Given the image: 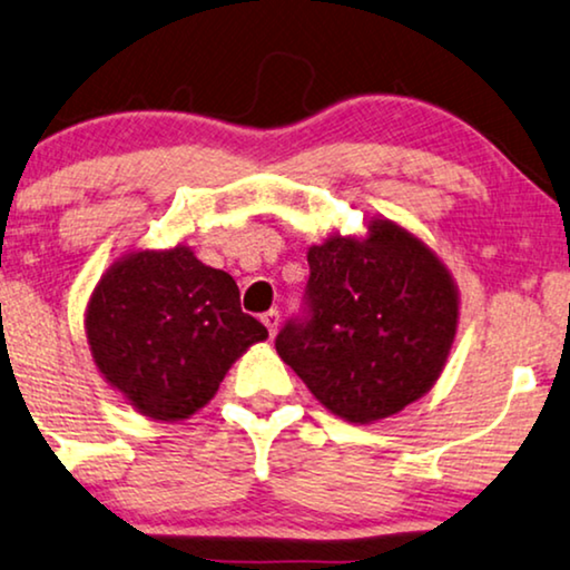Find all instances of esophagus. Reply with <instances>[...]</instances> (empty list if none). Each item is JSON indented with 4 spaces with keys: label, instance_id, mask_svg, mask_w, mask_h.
Wrapping results in <instances>:
<instances>
[{
    "label": "esophagus",
    "instance_id": "esophagus-1",
    "mask_svg": "<svg viewBox=\"0 0 570 570\" xmlns=\"http://www.w3.org/2000/svg\"><path fill=\"white\" fill-rule=\"evenodd\" d=\"M278 309H268V313H263L261 315V321L265 323V328H268V333L271 336H276V331H278Z\"/></svg>",
    "mask_w": 570,
    "mask_h": 570
}]
</instances>
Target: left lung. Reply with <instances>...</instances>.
Instances as JSON below:
<instances>
[{
  "label": "left lung",
  "instance_id": "left-lung-1",
  "mask_svg": "<svg viewBox=\"0 0 570 570\" xmlns=\"http://www.w3.org/2000/svg\"><path fill=\"white\" fill-rule=\"evenodd\" d=\"M307 263L305 307L276 336L281 360L348 422L385 420L424 396L459 325L456 286L435 253L373 222L367 239L331 237Z\"/></svg>",
  "mask_w": 570,
  "mask_h": 570
}]
</instances>
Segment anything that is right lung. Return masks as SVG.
I'll return each mask as SVG.
<instances>
[{"mask_svg": "<svg viewBox=\"0 0 570 570\" xmlns=\"http://www.w3.org/2000/svg\"><path fill=\"white\" fill-rule=\"evenodd\" d=\"M96 367L140 414L187 420L214 399L247 346L268 338L242 313L239 286L179 245L106 271L86 315Z\"/></svg>", "mask_w": 570, "mask_h": 570, "instance_id": "obj_1", "label": "right lung"}]
</instances>
